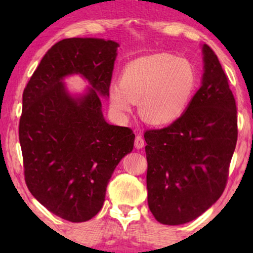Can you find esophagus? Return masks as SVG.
<instances>
[{
  "instance_id": "1",
  "label": "esophagus",
  "mask_w": 253,
  "mask_h": 253,
  "mask_svg": "<svg viewBox=\"0 0 253 253\" xmlns=\"http://www.w3.org/2000/svg\"><path fill=\"white\" fill-rule=\"evenodd\" d=\"M145 145V141H144V138L140 136V134H137L136 138H134V146L136 148H143Z\"/></svg>"
}]
</instances>
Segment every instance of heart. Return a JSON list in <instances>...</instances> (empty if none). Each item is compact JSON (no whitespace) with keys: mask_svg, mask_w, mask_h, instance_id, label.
Returning a JSON list of instances; mask_svg holds the SVG:
<instances>
[{"mask_svg":"<svg viewBox=\"0 0 253 253\" xmlns=\"http://www.w3.org/2000/svg\"><path fill=\"white\" fill-rule=\"evenodd\" d=\"M196 85L192 65L170 54H154L129 62L119 84L110 87V101L120 113H129L139 101L145 122L166 126L184 112Z\"/></svg>","mask_w":253,"mask_h":253,"instance_id":"b5f03b06","label":"heart"}]
</instances>
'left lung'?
Here are the masks:
<instances>
[{"label": "left lung", "mask_w": 253, "mask_h": 253, "mask_svg": "<svg viewBox=\"0 0 253 253\" xmlns=\"http://www.w3.org/2000/svg\"><path fill=\"white\" fill-rule=\"evenodd\" d=\"M202 86L170 126L144 133L147 202L164 224L195 220L220 198L237 143V108L217 56L203 46Z\"/></svg>", "instance_id": "1"}]
</instances>
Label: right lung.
I'll return each instance as SVG.
<instances>
[{"instance_id":"add662e5","label":"right lung","mask_w":253,"mask_h":253,"mask_svg":"<svg viewBox=\"0 0 253 253\" xmlns=\"http://www.w3.org/2000/svg\"><path fill=\"white\" fill-rule=\"evenodd\" d=\"M119 43L93 38L63 39L47 50L23 92L19 120L25 183L38 202L71 222L92 219L103 205L114 169L133 148L130 127L103 119ZM79 73L88 94L69 96L60 81Z\"/></svg>"}]
</instances>
